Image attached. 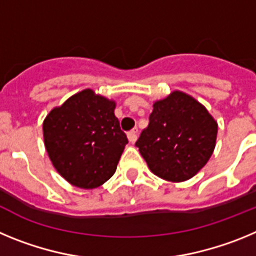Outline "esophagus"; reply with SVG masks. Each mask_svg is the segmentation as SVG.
Listing matches in <instances>:
<instances>
[{"label": "esophagus", "mask_w": 256, "mask_h": 256, "mask_svg": "<svg viewBox=\"0 0 256 256\" xmlns=\"http://www.w3.org/2000/svg\"><path fill=\"white\" fill-rule=\"evenodd\" d=\"M137 133H138V130L136 128V130H132L128 132V140H130V142H136L137 141Z\"/></svg>", "instance_id": "34e87169"}]
</instances>
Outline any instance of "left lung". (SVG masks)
Listing matches in <instances>:
<instances>
[{
	"mask_svg": "<svg viewBox=\"0 0 256 256\" xmlns=\"http://www.w3.org/2000/svg\"><path fill=\"white\" fill-rule=\"evenodd\" d=\"M218 124L200 102L180 91L156 101L136 146L148 168L170 182L192 178L210 159Z\"/></svg>",
	"mask_w": 256,
	"mask_h": 256,
	"instance_id": "obj_1",
	"label": "left lung"
}]
</instances>
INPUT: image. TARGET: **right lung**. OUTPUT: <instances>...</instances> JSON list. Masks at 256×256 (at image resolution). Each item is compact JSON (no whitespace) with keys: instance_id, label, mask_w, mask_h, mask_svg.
<instances>
[{"instance_id":"obj_1","label":"right lung","mask_w":256,"mask_h":256,"mask_svg":"<svg viewBox=\"0 0 256 256\" xmlns=\"http://www.w3.org/2000/svg\"><path fill=\"white\" fill-rule=\"evenodd\" d=\"M114 108V101L84 90L44 119L47 154L56 170L73 186L96 188L116 170L128 138Z\"/></svg>"}]
</instances>
